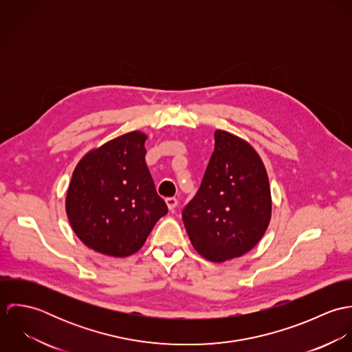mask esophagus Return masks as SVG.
Wrapping results in <instances>:
<instances>
[{
  "label": "esophagus",
  "instance_id": "obj_1",
  "mask_svg": "<svg viewBox=\"0 0 352 352\" xmlns=\"http://www.w3.org/2000/svg\"><path fill=\"white\" fill-rule=\"evenodd\" d=\"M166 201V204H168V207H169V210H175L176 208V206H177V199L176 198H173V197H170V198H166L165 199Z\"/></svg>",
  "mask_w": 352,
  "mask_h": 352
}]
</instances>
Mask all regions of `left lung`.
Here are the masks:
<instances>
[{"label": "left lung", "instance_id": "8db88e82", "mask_svg": "<svg viewBox=\"0 0 352 352\" xmlns=\"http://www.w3.org/2000/svg\"><path fill=\"white\" fill-rule=\"evenodd\" d=\"M214 140L201 187L182 215L197 252L222 263L261 240L272 203L267 170L251 145L223 130H217Z\"/></svg>", "mask_w": 352, "mask_h": 352}]
</instances>
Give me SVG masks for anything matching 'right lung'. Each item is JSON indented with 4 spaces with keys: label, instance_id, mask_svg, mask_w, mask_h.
Masks as SVG:
<instances>
[{
    "label": "right lung",
    "instance_id": "1",
    "mask_svg": "<svg viewBox=\"0 0 352 352\" xmlns=\"http://www.w3.org/2000/svg\"><path fill=\"white\" fill-rule=\"evenodd\" d=\"M146 134L131 131L87 153L66 195V214L91 250L126 257L142 248L168 212L145 161Z\"/></svg>",
    "mask_w": 352,
    "mask_h": 352
}]
</instances>
